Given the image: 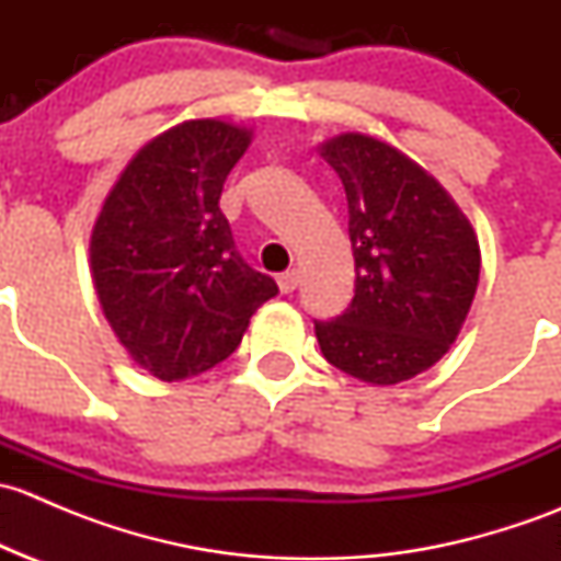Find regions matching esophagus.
I'll return each instance as SVG.
<instances>
[{
  "label": "esophagus",
  "mask_w": 561,
  "mask_h": 561,
  "mask_svg": "<svg viewBox=\"0 0 561 561\" xmlns=\"http://www.w3.org/2000/svg\"><path fill=\"white\" fill-rule=\"evenodd\" d=\"M298 282H301V274H298L296 268L285 271V274L276 276V285H279L282 293H293L298 287Z\"/></svg>",
  "instance_id": "1"
}]
</instances>
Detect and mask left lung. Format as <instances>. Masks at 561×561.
I'll return each instance as SVG.
<instances>
[{"label": "left lung", "mask_w": 561, "mask_h": 561, "mask_svg": "<svg viewBox=\"0 0 561 561\" xmlns=\"http://www.w3.org/2000/svg\"><path fill=\"white\" fill-rule=\"evenodd\" d=\"M347 195L353 304L314 322L328 364L369 386H396L456 342L480 276L467 214L426 168L386 140L342 133L320 146Z\"/></svg>", "instance_id": "8db88e82"}]
</instances>
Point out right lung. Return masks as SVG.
I'll list each match as a JSON object with an SVG mask.
<instances>
[{
    "label": "right lung",
    "mask_w": 561,
    "mask_h": 561,
    "mask_svg": "<svg viewBox=\"0 0 561 561\" xmlns=\"http://www.w3.org/2000/svg\"><path fill=\"white\" fill-rule=\"evenodd\" d=\"M252 129L190 118L151 138L107 192L89 239L100 307L135 366L162 382L222 364L279 293L249 268L219 208Z\"/></svg>",
    "instance_id": "obj_1"
}]
</instances>
